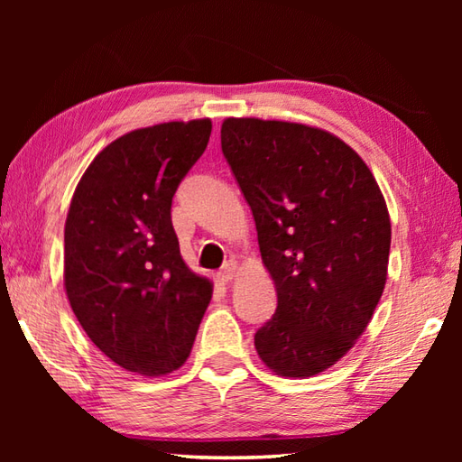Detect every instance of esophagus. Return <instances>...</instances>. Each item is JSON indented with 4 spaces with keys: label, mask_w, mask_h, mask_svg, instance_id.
<instances>
[{
    "label": "esophagus",
    "mask_w": 462,
    "mask_h": 462,
    "mask_svg": "<svg viewBox=\"0 0 462 462\" xmlns=\"http://www.w3.org/2000/svg\"><path fill=\"white\" fill-rule=\"evenodd\" d=\"M236 273H238V263L236 262H226L224 266L220 268V272L216 273V278H218L222 283H226V282L236 278Z\"/></svg>",
    "instance_id": "34e87169"
}]
</instances>
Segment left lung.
Returning a JSON list of instances; mask_svg holds the SVG:
<instances>
[{
    "label": "left lung",
    "mask_w": 462,
    "mask_h": 462,
    "mask_svg": "<svg viewBox=\"0 0 462 462\" xmlns=\"http://www.w3.org/2000/svg\"><path fill=\"white\" fill-rule=\"evenodd\" d=\"M220 139L278 293L254 346L278 375L311 377L346 356L381 300L385 199L361 156L316 126L230 116Z\"/></svg>",
    "instance_id": "8db88e82"
}]
</instances>
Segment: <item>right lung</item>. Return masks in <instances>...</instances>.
I'll list each match as a JSON object with an SVG mask.
<instances>
[{
  "mask_svg": "<svg viewBox=\"0 0 462 462\" xmlns=\"http://www.w3.org/2000/svg\"><path fill=\"white\" fill-rule=\"evenodd\" d=\"M210 119L131 131L95 156L65 222V291L87 336L126 371L161 377L190 356L212 283L189 270L172 228L180 180Z\"/></svg>",
  "mask_w": 462,
  "mask_h": 462,
  "instance_id": "add662e5",
  "label": "right lung"
}]
</instances>
